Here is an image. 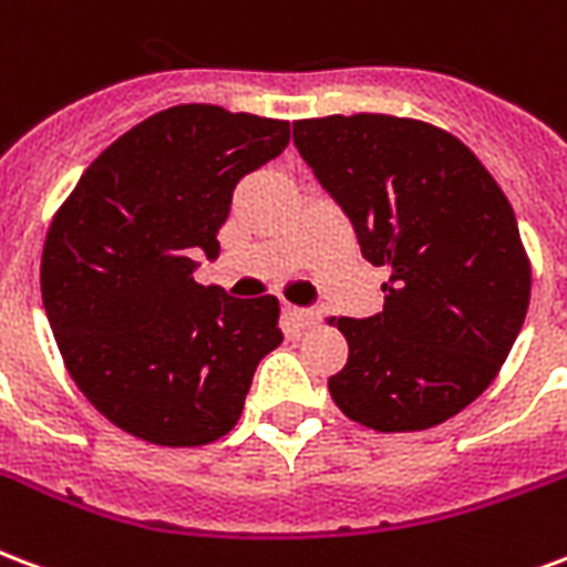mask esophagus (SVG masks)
<instances>
[{
	"mask_svg": "<svg viewBox=\"0 0 567 567\" xmlns=\"http://www.w3.org/2000/svg\"><path fill=\"white\" fill-rule=\"evenodd\" d=\"M288 315H291L293 321H297V327H302V330H309V327H315V323L321 321V309L318 306H309V309H288Z\"/></svg>",
	"mask_w": 567,
	"mask_h": 567,
	"instance_id": "esophagus-1",
	"label": "esophagus"
}]
</instances>
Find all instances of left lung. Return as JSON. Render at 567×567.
Here are the masks:
<instances>
[{"mask_svg":"<svg viewBox=\"0 0 567 567\" xmlns=\"http://www.w3.org/2000/svg\"><path fill=\"white\" fill-rule=\"evenodd\" d=\"M293 145L348 214L362 258L389 267L383 312L336 321L351 353L332 401L383 434L446 422L491 386L529 309L508 198L464 142L425 121H293Z\"/></svg>","mask_w":567,"mask_h":567,"instance_id":"1","label":"left lung"}]
</instances>
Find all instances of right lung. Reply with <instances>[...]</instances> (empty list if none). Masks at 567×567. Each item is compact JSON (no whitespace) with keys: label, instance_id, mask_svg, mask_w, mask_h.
<instances>
[{"label":"right lung","instance_id":"right-lung-1","mask_svg":"<svg viewBox=\"0 0 567 567\" xmlns=\"http://www.w3.org/2000/svg\"><path fill=\"white\" fill-rule=\"evenodd\" d=\"M291 124L184 103L151 115L82 172L41 258L43 309L82 395L157 446H205L237 425L279 348V300L198 285L219 255L237 181L279 157Z\"/></svg>","mask_w":567,"mask_h":567}]
</instances>
